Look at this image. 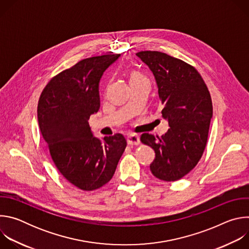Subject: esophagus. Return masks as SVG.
I'll use <instances>...</instances> for the list:
<instances>
[{
    "label": "esophagus",
    "instance_id": "obj_1",
    "mask_svg": "<svg viewBox=\"0 0 249 249\" xmlns=\"http://www.w3.org/2000/svg\"><path fill=\"white\" fill-rule=\"evenodd\" d=\"M127 143L129 146H138L140 145V138L137 135H129L127 137Z\"/></svg>",
    "mask_w": 249,
    "mask_h": 249
}]
</instances>
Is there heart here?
Wrapping results in <instances>:
<instances>
[{"label": "heart", "mask_w": 249, "mask_h": 249, "mask_svg": "<svg viewBox=\"0 0 249 249\" xmlns=\"http://www.w3.org/2000/svg\"><path fill=\"white\" fill-rule=\"evenodd\" d=\"M141 81H148L143 75L138 73V72H133L131 75H130V80H129V83L130 84H133V83H137V82H141Z\"/></svg>", "instance_id": "b5f03b06"}]
</instances>
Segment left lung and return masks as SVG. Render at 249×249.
Returning a JSON list of instances; mask_svg holds the SVG:
<instances>
[{
	"mask_svg": "<svg viewBox=\"0 0 249 249\" xmlns=\"http://www.w3.org/2000/svg\"><path fill=\"white\" fill-rule=\"evenodd\" d=\"M155 75L166 134L145 133L141 142L154 149L152 173L163 181H176L188 174L205 151L213 104L210 91L198 71L190 64L159 51L136 54Z\"/></svg>",
	"mask_w": 249,
	"mask_h": 249,
	"instance_id": "obj_1",
	"label": "left lung"
}]
</instances>
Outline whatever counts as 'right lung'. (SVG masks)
Instances as JSON below:
<instances>
[{"mask_svg":"<svg viewBox=\"0 0 249 249\" xmlns=\"http://www.w3.org/2000/svg\"><path fill=\"white\" fill-rule=\"evenodd\" d=\"M119 56L81 60L53 77L38 100V124L51 159L65 178L84 191L96 190L112 178L127 146L121 134L103 142L92 137L88 122L99 109L100 78Z\"/></svg>","mask_w":249,"mask_h":249,"instance_id":"right-lung-1","label":"right lung"}]
</instances>
